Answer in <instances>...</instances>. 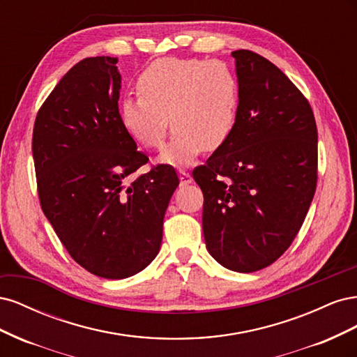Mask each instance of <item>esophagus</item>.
<instances>
[{"mask_svg": "<svg viewBox=\"0 0 357 357\" xmlns=\"http://www.w3.org/2000/svg\"><path fill=\"white\" fill-rule=\"evenodd\" d=\"M178 177H180L181 185H189V183H192L193 180L186 169H178Z\"/></svg>", "mask_w": 357, "mask_h": 357, "instance_id": "obj_1", "label": "esophagus"}]
</instances>
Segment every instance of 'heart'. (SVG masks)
Returning a JSON list of instances; mask_svg holds the SVG:
<instances>
[{"label": "heart", "mask_w": 357, "mask_h": 357, "mask_svg": "<svg viewBox=\"0 0 357 357\" xmlns=\"http://www.w3.org/2000/svg\"><path fill=\"white\" fill-rule=\"evenodd\" d=\"M137 92L121 102L119 121L137 144L159 149L169 117L174 134L160 155L168 165H189L202 150L222 149L238 121L240 82L219 61L156 59L138 75Z\"/></svg>", "instance_id": "obj_1"}]
</instances>
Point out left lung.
<instances>
[{
	"mask_svg": "<svg viewBox=\"0 0 357 357\" xmlns=\"http://www.w3.org/2000/svg\"><path fill=\"white\" fill-rule=\"evenodd\" d=\"M240 82L231 138L193 169L210 255L236 273L274 264L294 243L317 186V126L287 75L252 50L232 52Z\"/></svg>",
	"mask_w": 357,
	"mask_h": 357,
	"instance_id": "8db88e82",
	"label": "left lung"
}]
</instances>
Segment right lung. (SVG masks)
<instances>
[{
    "instance_id": "1",
    "label": "right lung",
    "mask_w": 357,
    "mask_h": 357,
    "mask_svg": "<svg viewBox=\"0 0 357 357\" xmlns=\"http://www.w3.org/2000/svg\"><path fill=\"white\" fill-rule=\"evenodd\" d=\"M117 58L80 61L40 107L32 156L43 213L70 256L102 278H126L156 257L178 186L171 165L147 164L119 121Z\"/></svg>"
}]
</instances>
